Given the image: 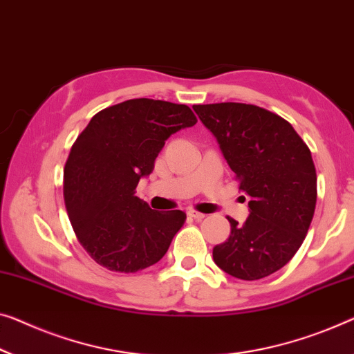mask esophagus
Masks as SVG:
<instances>
[{
	"mask_svg": "<svg viewBox=\"0 0 354 354\" xmlns=\"http://www.w3.org/2000/svg\"><path fill=\"white\" fill-rule=\"evenodd\" d=\"M187 216H189V218L195 219V221H202L205 218L203 213H198V211H195V209H189L187 211Z\"/></svg>",
	"mask_w": 354,
	"mask_h": 354,
	"instance_id": "34e87169",
	"label": "esophagus"
}]
</instances>
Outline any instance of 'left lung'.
Instances as JSON below:
<instances>
[{
  "label": "left lung",
  "instance_id": "8db88e82",
  "mask_svg": "<svg viewBox=\"0 0 354 354\" xmlns=\"http://www.w3.org/2000/svg\"><path fill=\"white\" fill-rule=\"evenodd\" d=\"M250 202L241 225L213 248L221 270L261 279L286 266L304 243L316 207L312 152L292 125L275 113L245 103L195 104Z\"/></svg>",
  "mask_w": 354,
  "mask_h": 354
}]
</instances>
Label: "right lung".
Instances as JSON below:
<instances>
[{
    "label": "right lung",
    "instance_id": "obj_1",
    "mask_svg": "<svg viewBox=\"0 0 354 354\" xmlns=\"http://www.w3.org/2000/svg\"><path fill=\"white\" fill-rule=\"evenodd\" d=\"M195 122L186 104L135 98L100 111L77 136L63 195L79 243L100 266L135 273L165 256L186 213L151 209L135 189L165 141Z\"/></svg>",
    "mask_w": 354,
    "mask_h": 354
}]
</instances>
